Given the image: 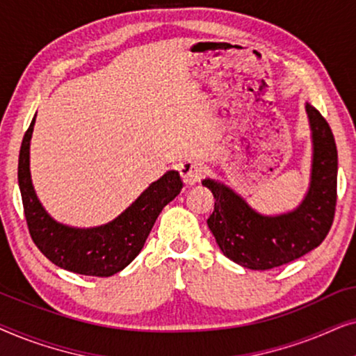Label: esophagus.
Instances as JSON below:
<instances>
[{
    "label": "esophagus",
    "instance_id": "1",
    "mask_svg": "<svg viewBox=\"0 0 356 356\" xmlns=\"http://www.w3.org/2000/svg\"><path fill=\"white\" fill-rule=\"evenodd\" d=\"M179 175H181L183 181L186 186H193L201 179L204 173V165L199 160H184L183 163H179Z\"/></svg>",
    "mask_w": 356,
    "mask_h": 356
}]
</instances>
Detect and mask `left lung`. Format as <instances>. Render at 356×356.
<instances>
[{
    "label": "left lung",
    "mask_w": 356,
    "mask_h": 356,
    "mask_svg": "<svg viewBox=\"0 0 356 356\" xmlns=\"http://www.w3.org/2000/svg\"><path fill=\"white\" fill-rule=\"evenodd\" d=\"M311 129L309 186L303 201L289 212L267 216L256 211L235 189L213 178L202 186L213 194L207 225L223 254L251 270L284 266L318 248L330 230L337 201V147L323 115L306 102Z\"/></svg>",
    "instance_id": "8db88e82"
}]
</instances>
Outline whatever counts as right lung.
<instances>
[{
	"instance_id": "obj_1",
	"label": "right lung",
	"mask_w": 356,
	"mask_h": 356,
	"mask_svg": "<svg viewBox=\"0 0 356 356\" xmlns=\"http://www.w3.org/2000/svg\"><path fill=\"white\" fill-rule=\"evenodd\" d=\"M35 116L24 134L17 167L24 213L33 243L53 264L74 274L110 277L123 270L144 248L162 209L181 191L179 173L168 170L108 223L90 228L66 225L47 212L32 183L31 139Z\"/></svg>"
}]
</instances>
